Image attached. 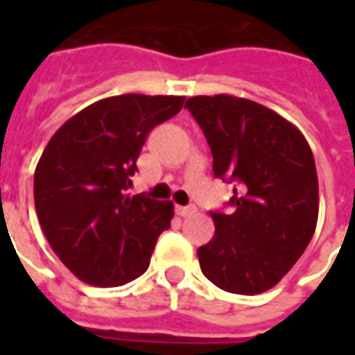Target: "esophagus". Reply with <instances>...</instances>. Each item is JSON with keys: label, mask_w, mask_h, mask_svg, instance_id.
<instances>
[{"label": "esophagus", "mask_w": 355, "mask_h": 355, "mask_svg": "<svg viewBox=\"0 0 355 355\" xmlns=\"http://www.w3.org/2000/svg\"><path fill=\"white\" fill-rule=\"evenodd\" d=\"M196 211H198V209L193 207V205H184V207H182V205H178L177 215L178 216H192Z\"/></svg>", "instance_id": "obj_1"}]
</instances>
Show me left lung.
<instances>
[{"label":"left lung","instance_id":"8db88e82","mask_svg":"<svg viewBox=\"0 0 355 355\" xmlns=\"http://www.w3.org/2000/svg\"><path fill=\"white\" fill-rule=\"evenodd\" d=\"M186 108L207 139L215 177L238 184L232 215L211 211L215 236L198 249L201 272L228 293H264L300 259L315 230L312 150L295 125L247 98L192 96Z\"/></svg>","mask_w":355,"mask_h":355}]
</instances>
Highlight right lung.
Segmentation results:
<instances>
[{
  "label": "right lung",
  "instance_id": "obj_1",
  "mask_svg": "<svg viewBox=\"0 0 355 355\" xmlns=\"http://www.w3.org/2000/svg\"><path fill=\"white\" fill-rule=\"evenodd\" d=\"M184 96L119 94L70 117L43 150L34 201L45 238L81 282L117 287L150 266L171 226L173 203L127 196L155 125L177 116Z\"/></svg>",
  "mask_w": 355,
  "mask_h": 355
}]
</instances>
